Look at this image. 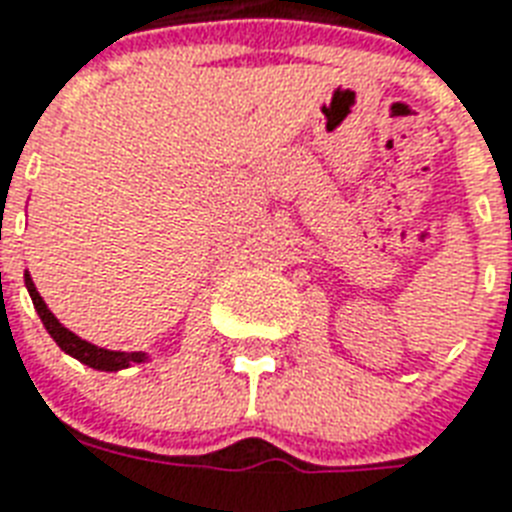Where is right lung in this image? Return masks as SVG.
Segmentation results:
<instances>
[{"instance_id": "1", "label": "right lung", "mask_w": 512, "mask_h": 512, "mask_svg": "<svg viewBox=\"0 0 512 512\" xmlns=\"http://www.w3.org/2000/svg\"><path fill=\"white\" fill-rule=\"evenodd\" d=\"M26 289L31 300H34V308L39 313V319L42 324L47 327L50 337L60 345V350H66L68 356L79 358L82 364L92 366V369H100V372H119V369H127L130 364H140V361H146V353H122V350H106V348H98V345H92V342L82 340V337H76L74 332H68L63 324H60L55 316L50 313V308L44 305L42 295L36 292L34 281L28 276L26 271Z\"/></svg>"}]
</instances>
